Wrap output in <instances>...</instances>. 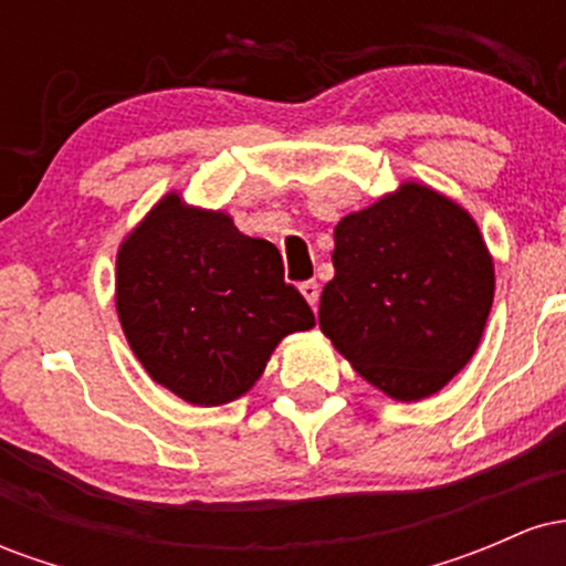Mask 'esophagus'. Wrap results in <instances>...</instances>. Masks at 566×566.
I'll return each mask as SVG.
<instances>
[{
  "label": "esophagus",
  "mask_w": 566,
  "mask_h": 566,
  "mask_svg": "<svg viewBox=\"0 0 566 566\" xmlns=\"http://www.w3.org/2000/svg\"><path fill=\"white\" fill-rule=\"evenodd\" d=\"M301 295L305 297V301H308L311 308H314V305L319 303V284H316V282H303L301 284Z\"/></svg>",
  "instance_id": "obj_1"
}]
</instances>
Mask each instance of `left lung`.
Returning a JSON list of instances; mask_svg holds the SVG:
<instances>
[{"label": "left lung", "mask_w": 566, "mask_h": 566, "mask_svg": "<svg viewBox=\"0 0 566 566\" xmlns=\"http://www.w3.org/2000/svg\"><path fill=\"white\" fill-rule=\"evenodd\" d=\"M335 276L319 327L369 386L396 401L441 391L476 354L495 263L465 207L407 180L335 226Z\"/></svg>", "instance_id": "left-lung-1"}]
</instances>
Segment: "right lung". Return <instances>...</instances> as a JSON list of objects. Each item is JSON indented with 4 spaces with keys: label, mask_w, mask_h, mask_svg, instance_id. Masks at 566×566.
Instances as JSON below:
<instances>
[{
    "label": "right lung",
    "mask_w": 566,
    "mask_h": 566,
    "mask_svg": "<svg viewBox=\"0 0 566 566\" xmlns=\"http://www.w3.org/2000/svg\"><path fill=\"white\" fill-rule=\"evenodd\" d=\"M114 301L148 378L193 407L244 396L279 343L316 324L274 244L178 191L122 239Z\"/></svg>",
    "instance_id": "add662e5"
}]
</instances>
